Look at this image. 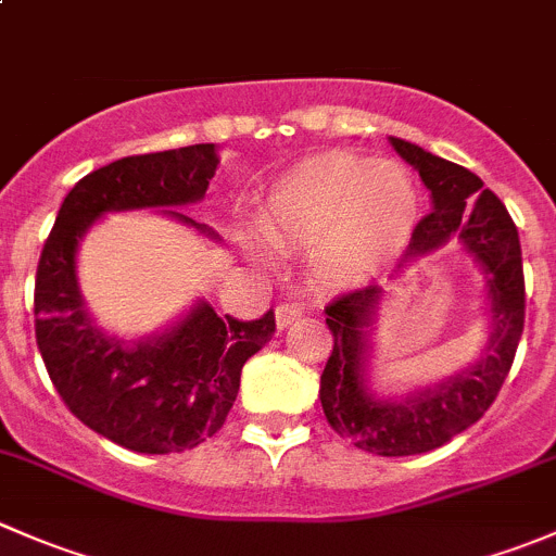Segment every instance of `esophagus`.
<instances>
[{
    "instance_id": "obj_1",
    "label": "esophagus",
    "mask_w": 556,
    "mask_h": 556,
    "mask_svg": "<svg viewBox=\"0 0 556 556\" xmlns=\"http://www.w3.org/2000/svg\"><path fill=\"white\" fill-rule=\"evenodd\" d=\"M299 317H301V306L299 304H290V301H282V304L277 306V325H279V330L288 328V325L293 323V319H299Z\"/></svg>"
}]
</instances>
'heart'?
Listing matches in <instances>:
<instances>
[{
  "label": "heart",
  "mask_w": 556,
  "mask_h": 556,
  "mask_svg": "<svg viewBox=\"0 0 556 556\" xmlns=\"http://www.w3.org/2000/svg\"><path fill=\"white\" fill-rule=\"evenodd\" d=\"M417 210V182L406 166L325 153L274 182L257 226L274 247L314 244V268L328 279H346L395 255Z\"/></svg>",
  "instance_id": "1"
}]
</instances>
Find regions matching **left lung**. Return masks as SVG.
<instances>
[{"instance_id": "obj_1", "label": "left lung", "mask_w": 556, "mask_h": 556, "mask_svg": "<svg viewBox=\"0 0 556 556\" xmlns=\"http://www.w3.org/2000/svg\"><path fill=\"white\" fill-rule=\"evenodd\" d=\"M390 142L419 172L433 199V212L417 223L406 255H425L457 233L484 271L492 314L490 346L470 371L401 403H387L374 401L363 384V328L382 288L346 290L325 306V325L333 333V352L319 377L325 419L361 450L406 457L444 446L495 403L525 330V271L511 215L473 172L403 139L392 137Z\"/></svg>"}]
</instances>
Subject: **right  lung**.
I'll return each instance as SVG.
<instances>
[{
	"mask_svg": "<svg viewBox=\"0 0 556 556\" xmlns=\"http://www.w3.org/2000/svg\"><path fill=\"white\" fill-rule=\"evenodd\" d=\"M217 164V144H190L86 174L66 193L39 255L35 336L50 382L83 425L131 452H185L215 435L237 401L244 363L271 341L277 323L271 309L237 319L199 304L161 339L137 346L106 339L77 293V242L104 212L204 199Z\"/></svg>",
	"mask_w": 556,
	"mask_h": 556,
	"instance_id": "right-lung-1",
	"label": "right lung"
}]
</instances>
